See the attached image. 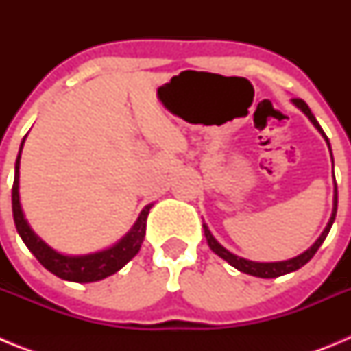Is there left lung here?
Here are the masks:
<instances>
[{"mask_svg": "<svg viewBox=\"0 0 351 351\" xmlns=\"http://www.w3.org/2000/svg\"><path fill=\"white\" fill-rule=\"evenodd\" d=\"M291 101H293V105H295V107H299L300 110H302V112L308 116V119L311 121L313 126H315V128L322 133V137L325 138L328 149H330L327 135H325V132L322 130V126L318 125L316 117L313 116L311 108L308 107V104H306L304 100H300V98H293ZM330 158H332V151H330ZM332 163H334V160H332ZM336 213H337V186H334V207H332V214H330V219H328L327 226H325V230L322 232L320 237L316 239L315 244H313L309 250H306L304 253H300V255L295 256V258L283 260V262H253V260H246V258H241V256L234 255V253H230L228 250H225V247H223L221 244L216 241V239H214V235L210 234V230L207 228L206 223H204V234H206L207 244H209L210 250H213L218 256H221L223 260H226V262L230 263L232 267L237 269V271L244 272V274L256 276V278H278V276H283V274H288V272L297 271V269H300L302 265H306V263H308L309 260L315 256V253L318 251V247L322 246V243L325 241V237L328 235V232H330V226H332L334 219H336Z\"/></svg>", "mask_w": 351, "mask_h": 351, "instance_id": "8db88e82", "label": "left lung"}]
</instances>
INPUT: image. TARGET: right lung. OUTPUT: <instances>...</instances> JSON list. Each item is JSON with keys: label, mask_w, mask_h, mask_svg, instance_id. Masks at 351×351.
<instances>
[{"label": "right lung", "mask_w": 351, "mask_h": 351, "mask_svg": "<svg viewBox=\"0 0 351 351\" xmlns=\"http://www.w3.org/2000/svg\"><path fill=\"white\" fill-rule=\"evenodd\" d=\"M26 141V137H24ZM24 141L21 142L17 160H15V178L12 186V210H14V221L19 235L27 246V250L36 256L43 267L52 272L54 276L66 281H75V283H93L100 281L107 276H112L119 269H123L133 256L137 255L142 246L145 235V221H147L149 209L153 204H149L142 209L141 216L137 218L132 230L121 239L119 243L114 244L108 250L91 253V255H63L52 250L49 244H45L35 232L31 230L24 218L23 207H21V198H19V165H21V153H23Z\"/></svg>", "instance_id": "obj_1"}]
</instances>
